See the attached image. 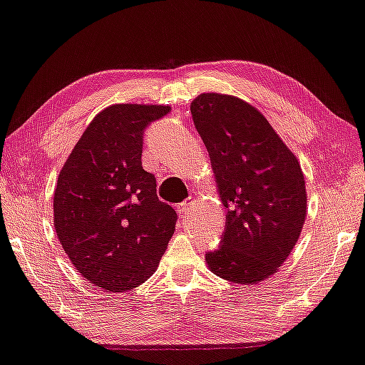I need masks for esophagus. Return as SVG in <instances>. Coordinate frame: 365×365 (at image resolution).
<instances>
[{"mask_svg": "<svg viewBox=\"0 0 365 365\" xmlns=\"http://www.w3.org/2000/svg\"><path fill=\"white\" fill-rule=\"evenodd\" d=\"M192 206H194V200H192V198H187V200H184L182 203L178 205V206H176L178 216H180L181 219H184L185 216H187V212L190 211Z\"/></svg>", "mask_w": 365, "mask_h": 365, "instance_id": "esophagus-1", "label": "esophagus"}]
</instances>
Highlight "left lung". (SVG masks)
<instances>
[{"instance_id": "obj_1", "label": "left lung", "mask_w": 365, "mask_h": 365, "mask_svg": "<svg viewBox=\"0 0 365 365\" xmlns=\"http://www.w3.org/2000/svg\"><path fill=\"white\" fill-rule=\"evenodd\" d=\"M190 113L227 210L221 246L206 254V264L232 283L257 284L278 272L304 227L300 163L250 103L202 93L190 103Z\"/></svg>"}]
</instances>
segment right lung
<instances>
[{"label": "right lung", "mask_w": 365, "mask_h": 365, "mask_svg": "<svg viewBox=\"0 0 365 365\" xmlns=\"http://www.w3.org/2000/svg\"><path fill=\"white\" fill-rule=\"evenodd\" d=\"M171 111L162 105H113L95 115L61 168L53 194L57 237L82 277L123 292L159 267L178 221L143 170V135Z\"/></svg>", "instance_id": "obj_1"}]
</instances>
